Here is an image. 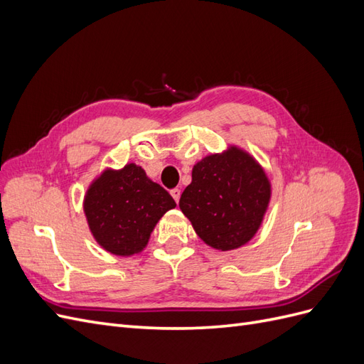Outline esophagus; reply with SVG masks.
<instances>
[{"mask_svg":"<svg viewBox=\"0 0 364 364\" xmlns=\"http://www.w3.org/2000/svg\"><path fill=\"white\" fill-rule=\"evenodd\" d=\"M170 194L173 196L174 202L178 203V202H179V199H181V190H179V188H174V190H171V191H170Z\"/></svg>","mask_w":364,"mask_h":364,"instance_id":"obj_1","label":"esophagus"}]
</instances>
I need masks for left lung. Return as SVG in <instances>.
<instances>
[{
  "mask_svg": "<svg viewBox=\"0 0 364 364\" xmlns=\"http://www.w3.org/2000/svg\"><path fill=\"white\" fill-rule=\"evenodd\" d=\"M179 208L208 246L232 250L259 229L270 202V182L247 151L230 146L193 167Z\"/></svg>",
  "mask_w": 364,
  "mask_h": 364,
  "instance_id": "1",
  "label": "left lung"
}]
</instances>
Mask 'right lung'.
Masks as SVG:
<instances>
[{"instance_id":"right-lung-1","label":"right lung","mask_w":364,"mask_h":364,"mask_svg":"<svg viewBox=\"0 0 364 364\" xmlns=\"http://www.w3.org/2000/svg\"><path fill=\"white\" fill-rule=\"evenodd\" d=\"M174 206L173 197L139 165L127 164L98 176L85 194L83 211L98 245L130 257L147 246L159 218Z\"/></svg>"}]
</instances>
